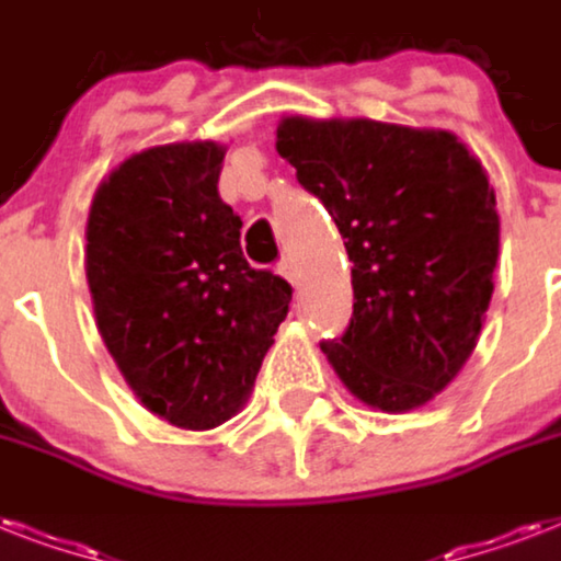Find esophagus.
<instances>
[{
  "mask_svg": "<svg viewBox=\"0 0 561 561\" xmlns=\"http://www.w3.org/2000/svg\"><path fill=\"white\" fill-rule=\"evenodd\" d=\"M279 273H282V276H285V279L290 282V285H294V288H297L299 276H302V273H299V267H297V262H294V259H282V262H279Z\"/></svg>",
  "mask_w": 561,
  "mask_h": 561,
  "instance_id": "obj_1",
  "label": "esophagus"
}]
</instances>
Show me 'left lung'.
<instances>
[{
  "instance_id": "8db88e82",
  "label": "left lung",
  "mask_w": 561,
  "mask_h": 561,
  "mask_svg": "<svg viewBox=\"0 0 561 561\" xmlns=\"http://www.w3.org/2000/svg\"><path fill=\"white\" fill-rule=\"evenodd\" d=\"M276 151L329 209L352 262V320L320 350L369 408H422L474 352L495 288L486 171L448 130L373 118H282Z\"/></svg>"
}]
</instances>
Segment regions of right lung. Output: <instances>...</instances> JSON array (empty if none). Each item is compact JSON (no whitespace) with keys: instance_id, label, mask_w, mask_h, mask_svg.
Returning a JSON list of instances; mask_svg holds the SVG:
<instances>
[{"instance_id":"right-lung-1","label":"right lung","mask_w":561,"mask_h":561,"mask_svg":"<svg viewBox=\"0 0 561 561\" xmlns=\"http://www.w3.org/2000/svg\"><path fill=\"white\" fill-rule=\"evenodd\" d=\"M218 142L157 145L99 186L87 220L95 323L145 408L209 431L244 408L290 285L241 253Z\"/></svg>"}]
</instances>
